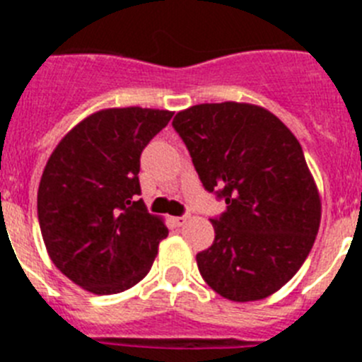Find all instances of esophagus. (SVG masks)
I'll list each match as a JSON object with an SVG mask.
<instances>
[{"label": "esophagus", "instance_id": "34e87169", "mask_svg": "<svg viewBox=\"0 0 362 362\" xmlns=\"http://www.w3.org/2000/svg\"><path fill=\"white\" fill-rule=\"evenodd\" d=\"M188 219H190V217L188 216H181V217H174V223H175V226H183V225H187L188 223Z\"/></svg>", "mask_w": 362, "mask_h": 362}]
</instances>
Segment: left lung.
Masks as SVG:
<instances>
[{"label": "left lung", "mask_w": 362, "mask_h": 362, "mask_svg": "<svg viewBox=\"0 0 362 362\" xmlns=\"http://www.w3.org/2000/svg\"><path fill=\"white\" fill-rule=\"evenodd\" d=\"M172 124L204 190L226 203L212 246L196 255L201 276L235 303L272 296L305 263L321 223L299 141L267 108L235 101L196 105Z\"/></svg>", "instance_id": "8db88e82"}]
</instances>
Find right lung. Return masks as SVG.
Listing matches in <instances>:
<instances>
[{
    "instance_id": "add662e5",
    "label": "right lung",
    "mask_w": 362,
    "mask_h": 362,
    "mask_svg": "<svg viewBox=\"0 0 362 362\" xmlns=\"http://www.w3.org/2000/svg\"><path fill=\"white\" fill-rule=\"evenodd\" d=\"M174 112L127 107L85 117L47 161L37 219L52 263L98 296L132 288L152 268L168 228L146 210L139 158Z\"/></svg>"
}]
</instances>
